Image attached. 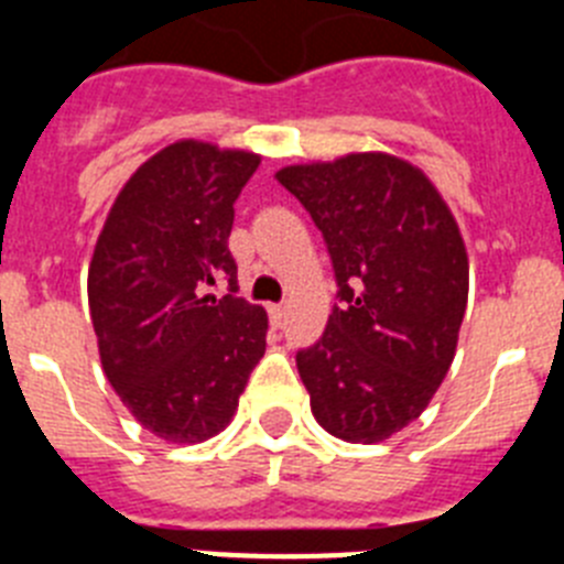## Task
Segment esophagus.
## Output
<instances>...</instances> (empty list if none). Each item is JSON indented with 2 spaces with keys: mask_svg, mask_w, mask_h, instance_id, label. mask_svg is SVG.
<instances>
[{
  "mask_svg": "<svg viewBox=\"0 0 564 564\" xmlns=\"http://www.w3.org/2000/svg\"><path fill=\"white\" fill-rule=\"evenodd\" d=\"M268 316H271V322L273 325H282V322H285V305H271L268 307Z\"/></svg>",
  "mask_w": 564,
  "mask_h": 564,
  "instance_id": "1",
  "label": "esophagus"
}]
</instances>
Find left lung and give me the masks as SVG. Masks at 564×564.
Instances as JSON below:
<instances>
[{
    "label": "left lung",
    "instance_id": "1",
    "mask_svg": "<svg viewBox=\"0 0 564 564\" xmlns=\"http://www.w3.org/2000/svg\"><path fill=\"white\" fill-rule=\"evenodd\" d=\"M276 181L325 237L338 285L322 338L296 352L313 415L341 441H387L426 410L455 358L468 299L455 217L392 154L288 166Z\"/></svg>",
    "mask_w": 564,
    "mask_h": 564
}]
</instances>
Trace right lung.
<instances>
[{
	"mask_svg": "<svg viewBox=\"0 0 564 564\" xmlns=\"http://www.w3.org/2000/svg\"><path fill=\"white\" fill-rule=\"evenodd\" d=\"M251 152L181 141L121 188L89 262V316L104 372L143 430L200 443L226 430L265 356L268 313L237 296L228 251ZM229 279L223 300L203 297Z\"/></svg>",
	"mask_w": 564,
	"mask_h": 564,
	"instance_id": "obj_1",
	"label": "right lung"
}]
</instances>
